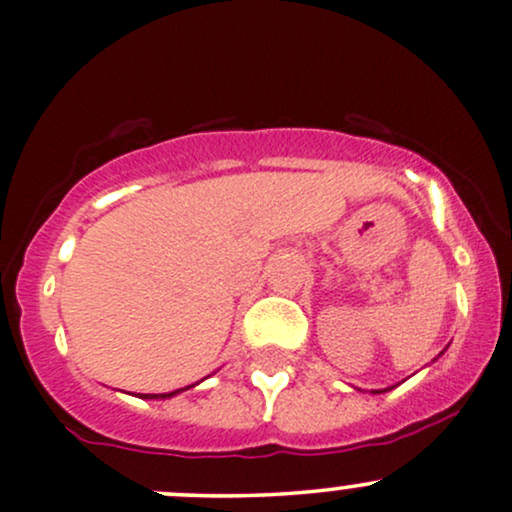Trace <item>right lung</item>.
Instances as JSON below:
<instances>
[{"mask_svg": "<svg viewBox=\"0 0 512 512\" xmlns=\"http://www.w3.org/2000/svg\"><path fill=\"white\" fill-rule=\"evenodd\" d=\"M178 391H181V389H178ZM178 391H171V393H159V396H157V393H147V396H143V398H169V396H174V393H178Z\"/></svg>", "mask_w": 512, "mask_h": 512, "instance_id": "add662e5", "label": "right lung"}]
</instances>
